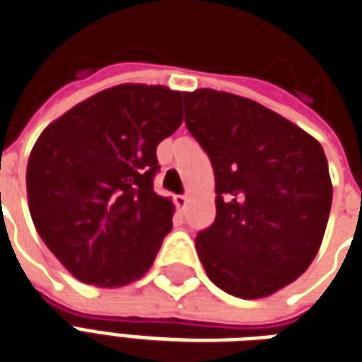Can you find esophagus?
<instances>
[{"instance_id":"1","label":"esophagus","mask_w":362,"mask_h":362,"mask_svg":"<svg viewBox=\"0 0 362 362\" xmlns=\"http://www.w3.org/2000/svg\"><path fill=\"white\" fill-rule=\"evenodd\" d=\"M173 202H175V208H177L179 212H185V208H187V197H183V194H177V197L173 199Z\"/></svg>"}]
</instances>
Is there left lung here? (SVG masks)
Wrapping results in <instances>:
<instances>
[{
  "mask_svg": "<svg viewBox=\"0 0 362 362\" xmlns=\"http://www.w3.org/2000/svg\"><path fill=\"white\" fill-rule=\"evenodd\" d=\"M185 125L216 177V220L194 239L208 278L260 299L289 286L320 249L332 208L320 142L249 98L185 94Z\"/></svg>",
  "mask_w": 362,
  "mask_h": 362,
  "instance_id": "left-lung-1",
  "label": "left lung"
}]
</instances>
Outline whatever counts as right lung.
Masks as SVG:
<instances>
[{
  "label": "right lung",
  "mask_w": 362,
  "mask_h": 362,
  "mask_svg": "<svg viewBox=\"0 0 362 362\" xmlns=\"http://www.w3.org/2000/svg\"><path fill=\"white\" fill-rule=\"evenodd\" d=\"M185 92L119 84L44 129L26 165L34 226L84 284L142 278L171 231L173 204L154 192L156 148L183 121Z\"/></svg>",
  "instance_id": "obj_1"
}]
</instances>
